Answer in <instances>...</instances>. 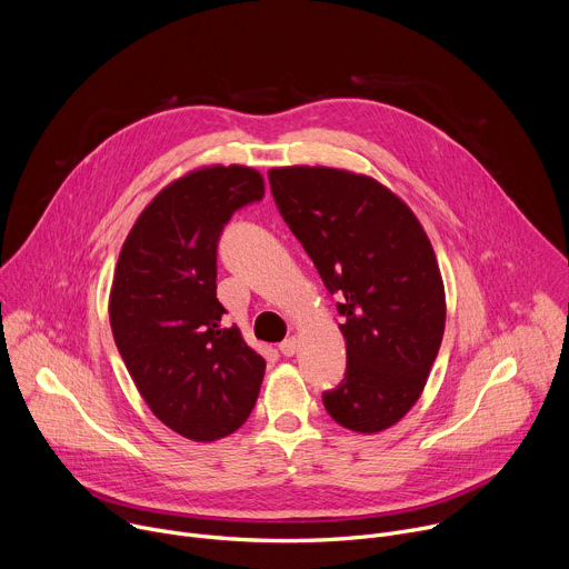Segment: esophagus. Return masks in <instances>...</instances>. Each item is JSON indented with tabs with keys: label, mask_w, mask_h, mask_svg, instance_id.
Returning <instances> with one entry per match:
<instances>
[{
	"label": "esophagus",
	"mask_w": 569,
	"mask_h": 569,
	"mask_svg": "<svg viewBox=\"0 0 569 569\" xmlns=\"http://www.w3.org/2000/svg\"><path fill=\"white\" fill-rule=\"evenodd\" d=\"M297 347H299V342H297V338H288V340H283L281 345H279V351L286 356V358H290V356H295V351H297Z\"/></svg>",
	"instance_id": "obj_1"
}]
</instances>
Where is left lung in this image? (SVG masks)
I'll return each instance as SVG.
<instances>
[{
  "instance_id": "obj_1",
  "label": "left lung",
  "mask_w": 569,
  "mask_h": 569,
  "mask_svg": "<svg viewBox=\"0 0 569 569\" xmlns=\"http://www.w3.org/2000/svg\"><path fill=\"white\" fill-rule=\"evenodd\" d=\"M274 202L340 295L347 376L323 393L336 423L360 435L396 426L421 398L446 329V290L432 242L393 191L331 167L268 171Z\"/></svg>"
}]
</instances>
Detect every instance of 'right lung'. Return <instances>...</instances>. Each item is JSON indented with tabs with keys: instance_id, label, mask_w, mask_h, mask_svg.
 Segmentation results:
<instances>
[{
	"instance_id": "add662e5",
	"label": "right lung",
	"mask_w": 569,
	"mask_h": 569,
	"mask_svg": "<svg viewBox=\"0 0 569 569\" xmlns=\"http://www.w3.org/2000/svg\"><path fill=\"white\" fill-rule=\"evenodd\" d=\"M250 167H200L161 189L132 224L112 279L110 327L150 412L209 443L248 421L266 360L216 297V248L236 209L261 200Z\"/></svg>"
}]
</instances>
